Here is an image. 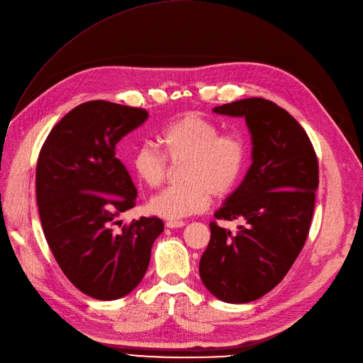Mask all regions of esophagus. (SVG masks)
<instances>
[{
  "label": "esophagus",
  "mask_w": 363,
  "mask_h": 363,
  "mask_svg": "<svg viewBox=\"0 0 363 363\" xmlns=\"http://www.w3.org/2000/svg\"><path fill=\"white\" fill-rule=\"evenodd\" d=\"M184 226H185L184 222H177V220L166 222V228H169V229H178V228H184Z\"/></svg>",
  "instance_id": "obj_1"
}]
</instances>
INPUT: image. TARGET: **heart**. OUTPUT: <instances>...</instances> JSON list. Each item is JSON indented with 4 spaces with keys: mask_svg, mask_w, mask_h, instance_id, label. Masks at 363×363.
Masks as SVG:
<instances>
[{
    "mask_svg": "<svg viewBox=\"0 0 363 363\" xmlns=\"http://www.w3.org/2000/svg\"><path fill=\"white\" fill-rule=\"evenodd\" d=\"M220 133L213 121L189 112L159 133L164 153L149 141L138 144L131 167L149 188H159L164 182L167 159L175 164L185 163L179 174L184 184L167 188L150 200L149 210L153 214L179 220L204 211L210 204V194L223 199L236 188L245 171L248 147L242 135Z\"/></svg>",
    "mask_w": 363,
    "mask_h": 363,
    "instance_id": "b5f03b06",
    "label": "heart"
}]
</instances>
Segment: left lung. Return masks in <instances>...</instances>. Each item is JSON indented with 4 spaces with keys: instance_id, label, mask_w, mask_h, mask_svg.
<instances>
[{
    "instance_id": "obj_1",
    "label": "left lung",
    "mask_w": 363,
    "mask_h": 363,
    "mask_svg": "<svg viewBox=\"0 0 363 363\" xmlns=\"http://www.w3.org/2000/svg\"><path fill=\"white\" fill-rule=\"evenodd\" d=\"M213 112L245 118L252 164L214 213L219 220L242 219L245 226L232 235L210 223L200 277L217 299L247 303L276 287L302 251L315 206L318 160L298 121L267 99L236 101Z\"/></svg>"
}]
</instances>
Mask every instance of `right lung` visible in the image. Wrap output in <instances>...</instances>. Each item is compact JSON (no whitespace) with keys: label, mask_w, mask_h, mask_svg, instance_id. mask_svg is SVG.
<instances>
[{"label":"right lung","mask_w":363,"mask_h":363,"mask_svg":"<svg viewBox=\"0 0 363 363\" xmlns=\"http://www.w3.org/2000/svg\"><path fill=\"white\" fill-rule=\"evenodd\" d=\"M147 118L141 108L90 101L60 121L39 153L36 201L46 242L68 280L94 299L133 292L163 232L157 217L118 220L135 206L137 189L115 156L116 143Z\"/></svg>","instance_id":"add662e5"}]
</instances>
